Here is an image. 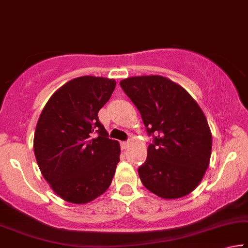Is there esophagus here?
Returning a JSON list of instances; mask_svg holds the SVG:
<instances>
[{"instance_id":"esophagus-1","label":"esophagus","mask_w":248,"mask_h":248,"mask_svg":"<svg viewBox=\"0 0 248 248\" xmlns=\"http://www.w3.org/2000/svg\"><path fill=\"white\" fill-rule=\"evenodd\" d=\"M129 146V142H122L121 143V147L122 150H126V148Z\"/></svg>"}]
</instances>
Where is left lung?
I'll return each instance as SVG.
<instances>
[{"instance_id": "8db88e82", "label": "left lung", "mask_w": 248, "mask_h": 248, "mask_svg": "<svg viewBox=\"0 0 248 248\" xmlns=\"http://www.w3.org/2000/svg\"><path fill=\"white\" fill-rule=\"evenodd\" d=\"M120 85L154 136L139 167L143 185L162 199L188 195L203 180L212 153L206 117L187 91L161 75L132 76Z\"/></svg>"}]
</instances>
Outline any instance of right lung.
Instances as JSON below:
<instances>
[{
  "label": "right lung",
  "mask_w": 248,
  "mask_h": 248,
  "mask_svg": "<svg viewBox=\"0 0 248 248\" xmlns=\"http://www.w3.org/2000/svg\"><path fill=\"white\" fill-rule=\"evenodd\" d=\"M116 82L79 76L54 92L34 133V154L43 177L61 199L86 204L111 185L121 147L108 139L97 113L112 96Z\"/></svg>",
  "instance_id": "obj_1"
}]
</instances>
